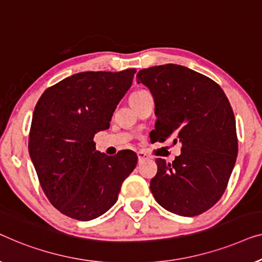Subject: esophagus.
Returning a JSON list of instances; mask_svg holds the SVG:
<instances>
[{"label": "esophagus", "mask_w": 262, "mask_h": 262, "mask_svg": "<svg viewBox=\"0 0 262 262\" xmlns=\"http://www.w3.org/2000/svg\"><path fill=\"white\" fill-rule=\"evenodd\" d=\"M138 158H139V163H142V161L148 159V156H147L145 152H138Z\"/></svg>", "instance_id": "34e87169"}]
</instances>
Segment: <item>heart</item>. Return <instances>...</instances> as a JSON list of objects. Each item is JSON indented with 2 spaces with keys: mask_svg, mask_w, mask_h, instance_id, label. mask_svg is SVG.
<instances>
[{
  "mask_svg": "<svg viewBox=\"0 0 262 262\" xmlns=\"http://www.w3.org/2000/svg\"><path fill=\"white\" fill-rule=\"evenodd\" d=\"M147 94H149V93H148V91H146V90H136V91H134V93H133V94L130 95L129 101H130V102L134 101V99L142 97V96H145V95H147Z\"/></svg>",
  "mask_w": 262,
  "mask_h": 262,
  "instance_id": "heart-1",
  "label": "heart"
}]
</instances>
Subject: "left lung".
Returning <instances> with one entry per match:
<instances>
[{
  "label": "left lung",
  "mask_w": 262,
  "mask_h": 262,
  "mask_svg": "<svg viewBox=\"0 0 262 262\" xmlns=\"http://www.w3.org/2000/svg\"><path fill=\"white\" fill-rule=\"evenodd\" d=\"M138 83L156 102L150 141L182 145L172 163L158 158L149 187L163 208L193 217L212 208L227 189L237 157L236 122L224 91L209 77L182 65L140 70Z\"/></svg>",
  "instance_id": "1"
}]
</instances>
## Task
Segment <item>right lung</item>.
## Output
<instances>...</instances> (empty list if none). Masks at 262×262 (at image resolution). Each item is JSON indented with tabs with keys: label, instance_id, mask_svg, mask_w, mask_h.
<instances>
[{
	"label": "right lung",
	"instance_id": "obj_1",
	"mask_svg": "<svg viewBox=\"0 0 262 262\" xmlns=\"http://www.w3.org/2000/svg\"><path fill=\"white\" fill-rule=\"evenodd\" d=\"M135 72L76 73L47 88L36 103L29 156L51 204L71 219L90 221L108 211L138 164L133 150L109 157L94 141L96 133L109 128Z\"/></svg>",
	"mask_w": 262,
	"mask_h": 262
}]
</instances>
